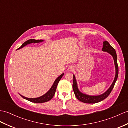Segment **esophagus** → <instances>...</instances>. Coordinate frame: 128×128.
Here are the masks:
<instances>
[{"label":"esophagus","mask_w":128,"mask_h":128,"mask_svg":"<svg viewBox=\"0 0 128 128\" xmlns=\"http://www.w3.org/2000/svg\"><path fill=\"white\" fill-rule=\"evenodd\" d=\"M74 68L73 67V66H72V65H71V66H69L68 68V70L69 71H72V70H74Z\"/></svg>","instance_id":"1"}]
</instances>
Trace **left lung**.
<instances>
[{"label":"left lung","mask_w":128,"mask_h":128,"mask_svg":"<svg viewBox=\"0 0 128 128\" xmlns=\"http://www.w3.org/2000/svg\"><path fill=\"white\" fill-rule=\"evenodd\" d=\"M102 51L106 52L107 53H109L112 57L114 58V66H115V70H116V74L115 77L114 81H113L112 84L110 87L107 90L105 93H104L102 94L98 95V96H90V95L86 94L84 93H82L79 90L78 87V82L76 81V78L75 75H73L74 76V82L72 85L73 90L75 93V96H76L77 99L80 102H83L86 104H96L99 102L102 101L105 99L106 98L108 97L110 94L111 93L113 88H114V84H116V82L117 81L118 76V66L117 64V56L116 52L115 50L113 48V47L110 45L108 41H105L103 42V47L102 49Z\"/></svg>","instance_id":"obj_1"}]
</instances>
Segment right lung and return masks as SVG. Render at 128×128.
Wrapping results in <instances>:
<instances>
[{
	"instance_id": "1",
	"label": "right lung",
	"mask_w": 128,
	"mask_h": 128,
	"mask_svg": "<svg viewBox=\"0 0 128 128\" xmlns=\"http://www.w3.org/2000/svg\"><path fill=\"white\" fill-rule=\"evenodd\" d=\"M44 40H34V39H30L29 40L26 41V42H25L21 46V47H20L18 49H17V50H18L20 48H22L23 47L26 46V45H28L29 44H36V43H40V42H44ZM64 75V74H62L61 75L59 76V77L56 78V80L54 81V83L52 85V86L50 89V90L47 92L46 93H45L44 94L43 96H41L40 97H38V98H26L24 96L22 95H20H20L21 96L23 99H24L26 100L29 101V102H34V103H43V102H48V101L51 100L53 97L54 96L56 91V89H57V86L59 82L60 81L61 78H62V77L63 76V75Z\"/></svg>"
}]
</instances>
